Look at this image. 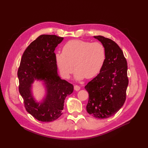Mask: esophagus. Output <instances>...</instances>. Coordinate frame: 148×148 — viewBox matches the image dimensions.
Returning <instances> with one entry per match:
<instances>
[{"label":"esophagus","mask_w":148,"mask_h":148,"mask_svg":"<svg viewBox=\"0 0 148 148\" xmlns=\"http://www.w3.org/2000/svg\"><path fill=\"white\" fill-rule=\"evenodd\" d=\"M74 89H75V91H79V89H80V87L79 86H78V85H75V86H74Z\"/></svg>","instance_id":"esophagus-1"}]
</instances>
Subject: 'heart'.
Segmentation results:
<instances>
[{"label":"heart","mask_w":148,"mask_h":148,"mask_svg":"<svg viewBox=\"0 0 148 148\" xmlns=\"http://www.w3.org/2000/svg\"><path fill=\"white\" fill-rule=\"evenodd\" d=\"M55 58L64 78H70L74 66L75 78L81 81L85 77L91 78L99 73L105 63L106 50L101 42L75 39L66 42L63 51L57 52Z\"/></svg>","instance_id":"1"}]
</instances>
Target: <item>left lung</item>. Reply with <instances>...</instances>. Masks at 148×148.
<instances>
[{
	"instance_id": "1",
	"label": "left lung",
	"mask_w": 148,
	"mask_h": 148,
	"mask_svg": "<svg viewBox=\"0 0 148 148\" xmlns=\"http://www.w3.org/2000/svg\"><path fill=\"white\" fill-rule=\"evenodd\" d=\"M104 46L106 59L102 69L84 88L89 93L88 112L104 119L115 114L126 99L127 62L117 43L102 36H94Z\"/></svg>"
}]
</instances>
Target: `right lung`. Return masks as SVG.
I'll use <instances>...</instances> for the list:
<instances>
[{
  "mask_svg": "<svg viewBox=\"0 0 148 148\" xmlns=\"http://www.w3.org/2000/svg\"><path fill=\"white\" fill-rule=\"evenodd\" d=\"M63 39L56 35L39 36L26 49L18 70L19 92L25 109L41 122H52L59 118L66 97L73 91V84L61 79L57 72L54 51ZM35 80L41 81L45 90L39 101L32 92Z\"/></svg>",
  "mask_w": 148,
  "mask_h": 148,
  "instance_id": "obj_1",
  "label": "right lung"
}]
</instances>
